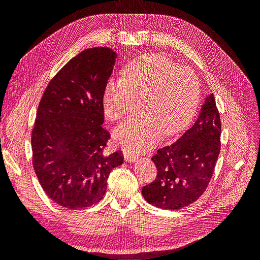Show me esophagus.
Returning <instances> with one entry per match:
<instances>
[{
  "label": "esophagus",
  "instance_id": "1",
  "mask_svg": "<svg viewBox=\"0 0 260 260\" xmlns=\"http://www.w3.org/2000/svg\"><path fill=\"white\" fill-rule=\"evenodd\" d=\"M123 157H124V159L127 160V161H129V162L136 161V160L139 158V156H138V155L132 154V153L128 152V151H123Z\"/></svg>",
  "mask_w": 260,
  "mask_h": 260
}]
</instances>
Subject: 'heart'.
Here are the masks:
<instances>
[{"mask_svg":"<svg viewBox=\"0 0 260 260\" xmlns=\"http://www.w3.org/2000/svg\"><path fill=\"white\" fill-rule=\"evenodd\" d=\"M200 81L192 69L179 67L160 55H145L125 66L121 78H111L102 103L111 120H120L140 100L142 115L116 127L114 139L130 152H143L161 132L174 135L190 122L200 100Z\"/></svg>","mask_w":260,"mask_h":260,"instance_id":"heart-1","label":"heart"}]
</instances>
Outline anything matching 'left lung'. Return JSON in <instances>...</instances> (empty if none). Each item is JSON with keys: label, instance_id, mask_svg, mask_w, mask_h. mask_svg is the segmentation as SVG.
<instances>
[{"label": "left lung", "instance_id": "obj_1", "mask_svg": "<svg viewBox=\"0 0 260 260\" xmlns=\"http://www.w3.org/2000/svg\"><path fill=\"white\" fill-rule=\"evenodd\" d=\"M221 122L214 94H209L198 120L171 145L152 157L156 179L142 187L145 201L162 209H181L206 191L220 153Z\"/></svg>", "mask_w": 260, "mask_h": 260}]
</instances>
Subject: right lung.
<instances>
[{"mask_svg": "<svg viewBox=\"0 0 260 260\" xmlns=\"http://www.w3.org/2000/svg\"><path fill=\"white\" fill-rule=\"evenodd\" d=\"M116 57L109 48L82 51L54 76L38 107L34 169L45 194L68 209L103 199L109 174L123 161L121 151L104 154L111 135L102 127V98Z\"/></svg>", "mask_w": 260, "mask_h": 260, "instance_id": "obj_1", "label": "right lung"}]
</instances>
